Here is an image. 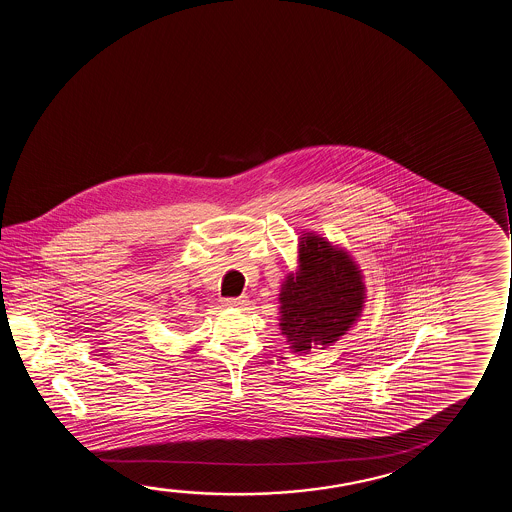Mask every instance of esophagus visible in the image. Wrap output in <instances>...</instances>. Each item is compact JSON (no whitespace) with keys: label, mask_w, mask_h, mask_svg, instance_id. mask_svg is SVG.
I'll return each mask as SVG.
<instances>
[{"label":"esophagus","mask_w":512,"mask_h":512,"mask_svg":"<svg viewBox=\"0 0 512 512\" xmlns=\"http://www.w3.org/2000/svg\"><path fill=\"white\" fill-rule=\"evenodd\" d=\"M222 304L227 306V308H245V306H248V299H246L245 295H241V297H229V299H224Z\"/></svg>","instance_id":"34e87169"}]
</instances>
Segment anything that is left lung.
Masks as SVG:
<instances>
[{
	"label": "left lung",
	"mask_w": 512,
	"mask_h": 512,
	"mask_svg": "<svg viewBox=\"0 0 512 512\" xmlns=\"http://www.w3.org/2000/svg\"><path fill=\"white\" fill-rule=\"evenodd\" d=\"M297 260V273L281 285L280 329L295 353H308L336 343L357 322L364 276L348 252L313 232L302 234Z\"/></svg>",
	"instance_id": "8db88e82"
}]
</instances>
